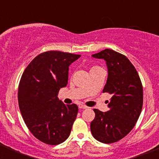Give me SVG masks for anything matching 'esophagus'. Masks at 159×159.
I'll return each instance as SVG.
<instances>
[{
    "instance_id": "34e87169",
    "label": "esophagus",
    "mask_w": 159,
    "mask_h": 159,
    "mask_svg": "<svg viewBox=\"0 0 159 159\" xmlns=\"http://www.w3.org/2000/svg\"><path fill=\"white\" fill-rule=\"evenodd\" d=\"M79 108H80V109H87V108H88V107L85 106L84 104H79Z\"/></svg>"
}]
</instances>
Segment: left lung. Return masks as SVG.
<instances>
[{
    "label": "left lung",
    "instance_id": "1",
    "mask_svg": "<svg viewBox=\"0 0 159 159\" xmlns=\"http://www.w3.org/2000/svg\"><path fill=\"white\" fill-rule=\"evenodd\" d=\"M92 57L106 61L108 76L102 92L112 97L109 111L94 109L91 131L99 142L116 143L128 134L139 119L143 108V85L135 67L124 55L107 48Z\"/></svg>",
    "mask_w": 159,
    "mask_h": 159
}]
</instances>
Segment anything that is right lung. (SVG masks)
<instances>
[{"label": "right lung", "mask_w": 159, "mask_h": 159, "mask_svg": "<svg viewBox=\"0 0 159 159\" xmlns=\"http://www.w3.org/2000/svg\"><path fill=\"white\" fill-rule=\"evenodd\" d=\"M80 55L48 51L38 55L25 68L18 88V102L24 121L35 137L48 145L67 139L78 107L65 105L57 97L67 86L68 69Z\"/></svg>", "instance_id": "1"}]
</instances>
